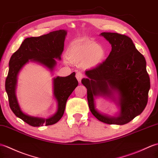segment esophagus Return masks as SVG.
Returning <instances> with one entry per match:
<instances>
[{
	"label": "esophagus",
	"instance_id": "1",
	"mask_svg": "<svg viewBox=\"0 0 158 158\" xmlns=\"http://www.w3.org/2000/svg\"><path fill=\"white\" fill-rule=\"evenodd\" d=\"M76 78L77 79L79 82H81L82 78H83V74L81 72H77L76 73Z\"/></svg>",
	"mask_w": 158,
	"mask_h": 158
}]
</instances>
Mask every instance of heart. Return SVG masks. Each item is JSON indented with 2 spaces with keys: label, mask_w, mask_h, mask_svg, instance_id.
Returning a JSON list of instances; mask_svg holds the SVG:
<instances>
[{
  "label": "heart",
  "mask_w": 158,
  "mask_h": 158,
  "mask_svg": "<svg viewBox=\"0 0 158 158\" xmlns=\"http://www.w3.org/2000/svg\"><path fill=\"white\" fill-rule=\"evenodd\" d=\"M106 52L102 46L93 42H83L71 47L67 53L68 59L73 63H81L87 67L100 64Z\"/></svg>",
  "instance_id": "obj_1"
}]
</instances>
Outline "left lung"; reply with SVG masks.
<instances>
[{"label":"left lung","mask_w":158,"mask_h":158,"mask_svg":"<svg viewBox=\"0 0 158 158\" xmlns=\"http://www.w3.org/2000/svg\"><path fill=\"white\" fill-rule=\"evenodd\" d=\"M100 35L110 44L112 50L104 62L85 71L87 77L81 83L87 89L88 105L92 114L102 123L123 125L140 114L148 104L150 79L146 61L128 36L111 32ZM115 90L119 95L120 115H101L94 108V97L110 96Z\"/></svg>","instance_id":"8db88e82"}]
</instances>
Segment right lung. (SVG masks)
<instances>
[{"instance_id":"add662e5","label":"right lung","mask_w":158,"mask_h":158,"mask_svg":"<svg viewBox=\"0 0 158 158\" xmlns=\"http://www.w3.org/2000/svg\"><path fill=\"white\" fill-rule=\"evenodd\" d=\"M66 35L67 31L60 29L38 37L27 38L10 57L8 75L5 81L9 106L16 116L32 127L48 126L56 123L63 116L67 99L78 85V81L74 72L67 77H57L54 79V95L58 102V110L53 116L44 119L29 116L21 111L15 96L17 75L29 60L40 62L52 71L56 64L54 58L60 60Z\"/></svg>"}]
</instances>
